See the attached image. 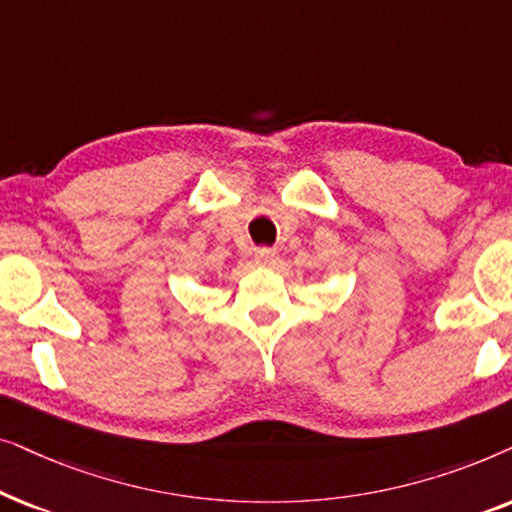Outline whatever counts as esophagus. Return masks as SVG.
I'll list each match as a JSON object with an SVG mask.
<instances>
[{
    "instance_id": "34e87169",
    "label": "esophagus",
    "mask_w": 512,
    "mask_h": 512,
    "mask_svg": "<svg viewBox=\"0 0 512 512\" xmlns=\"http://www.w3.org/2000/svg\"><path fill=\"white\" fill-rule=\"evenodd\" d=\"M272 258H275V251H272V249H258L256 251V263L258 265H270Z\"/></svg>"
}]
</instances>
